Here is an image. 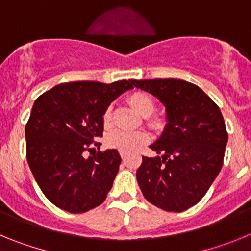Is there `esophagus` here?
<instances>
[{"mask_svg":"<svg viewBox=\"0 0 251 251\" xmlns=\"http://www.w3.org/2000/svg\"><path fill=\"white\" fill-rule=\"evenodd\" d=\"M121 157L123 161H126V158H127V152H124V151H121Z\"/></svg>","mask_w":251,"mask_h":251,"instance_id":"1","label":"esophagus"}]
</instances>
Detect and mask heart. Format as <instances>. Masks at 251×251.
Here are the masks:
<instances>
[{
	"label": "heart",
	"mask_w": 251,
	"mask_h": 251,
	"mask_svg": "<svg viewBox=\"0 0 251 251\" xmlns=\"http://www.w3.org/2000/svg\"><path fill=\"white\" fill-rule=\"evenodd\" d=\"M128 103L137 110L141 115L147 118L148 124L151 127L157 128L161 126L159 119L153 118L151 117L154 108H156V103L154 99L151 97L148 93L146 92H134L132 94L128 95ZM103 124L105 127H108L112 122V108L106 106L105 110L103 113ZM148 141L147 133L145 132H128V130H114L106 137V143L113 148H118V150L124 151V152H134L138 150L142 145H145Z\"/></svg>",
	"instance_id": "heart-1"
}]
</instances>
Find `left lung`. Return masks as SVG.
I'll use <instances>...</instances> for the list:
<instances>
[{
    "mask_svg": "<svg viewBox=\"0 0 251 251\" xmlns=\"http://www.w3.org/2000/svg\"><path fill=\"white\" fill-rule=\"evenodd\" d=\"M166 106L167 126L151 148L162 156L143 157L137 181L146 200L181 212L205 196L223 167L227 143L217 104L199 86L179 79L130 80Z\"/></svg>",
    "mask_w": 251,
    "mask_h": 251,
    "instance_id": "1",
    "label": "left lung"
}]
</instances>
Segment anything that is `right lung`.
I'll use <instances>...</instances> for the list:
<instances>
[{
    "instance_id": "right-lung-1",
    "label": "right lung",
    "mask_w": 251,
    "mask_h": 251,
    "mask_svg": "<svg viewBox=\"0 0 251 251\" xmlns=\"http://www.w3.org/2000/svg\"><path fill=\"white\" fill-rule=\"evenodd\" d=\"M132 81H73L54 86L35 100L25 127L26 157L41 191L51 202L81 214L104 202L121 165L117 150L85 158L99 146L103 113Z\"/></svg>"
}]
</instances>
